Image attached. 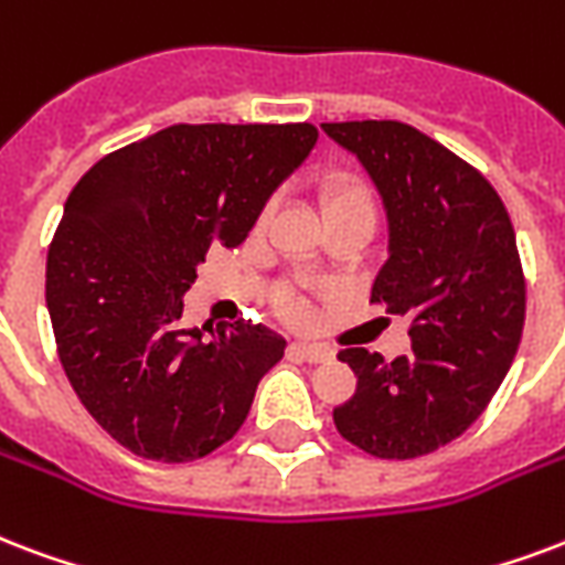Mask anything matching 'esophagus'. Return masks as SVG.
<instances>
[{"mask_svg":"<svg viewBox=\"0 0 565 565\" xmlns=\"http://www.w3.org/2000/svg\"><path fill=\"white\" fill-rule=\"evenodd\" d=\"M292 352L301 355L305 361H311V364H320V361H331L334 359V350H331L329 343H292Z\"/></svg>","mask_w":565,"mask_h":565,"instance_id":"34e87169","label":"esophagus"}]
</instances>
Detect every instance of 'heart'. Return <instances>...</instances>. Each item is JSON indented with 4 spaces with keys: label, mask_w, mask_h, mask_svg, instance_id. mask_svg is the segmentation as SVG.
I'll use <instances>...</instances> for the list:
<instances>
[{
    "label": "heart",
    "mask_w": 565,
    "mask_h": 565,
    "mask_svg": "<svg viewBox=\"0 0 565 565\" xmlns=\"http://www.w3.org/2000/svg\"><path fill=\"white\" fill-rule=\"evenodd\" d=\"M320 204L322 213L329 215L334 210H343V206H370L373 210V192L361 178H352V174H334L322 183L320 189ZM269 215V210L264 213V218ZM287 313H290L292 320H308V301L301 299V296H290L287 299Z\"/></svg>",
    "instance_id": "obj_1"
}]
</instances>
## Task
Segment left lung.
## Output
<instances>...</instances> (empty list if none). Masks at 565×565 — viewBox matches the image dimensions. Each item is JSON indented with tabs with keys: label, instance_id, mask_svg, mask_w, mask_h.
<instances>
[{
	"label": "left lung",
	"instance_id": "8db88e82",
	"mask_svg": "<svg viewBox=\"0 0 565 565\" xmlns=\"http://www.w3.org/2000/svg\"><path fill=\"white\" fill-rule=\"evenodd\" d=\"M359 157L387 213V260L370 301L412 317V352L385 361L338 352L359 376L334 408L350 445L376 459H417L483 415L524 329V273L510 213L465 159L399 120L322 124Z\"/></svg>",
	"mask_w": 565,
	"mask_h": 565
}]
</instances>
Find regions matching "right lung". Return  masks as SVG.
<instances>
[{
  "label": "right lung",
  "instance_id": "obj_1",
  "mask_svg": "<svg viewBox=\"0 0 565 565\" xmlns=\"http://www.w3.org/2000/svg\"><path fill=\"white\" fill-rule=\"evenodd\" d=\"M313 124H174L92 166L46 254V308L76 397L120 447L195 462L231 441L287 340L254 322L180 329L215 245L236 248Z\"/></svg>",
  "mask_w": 565,
  "mask_h": 565
}]
</instances>
